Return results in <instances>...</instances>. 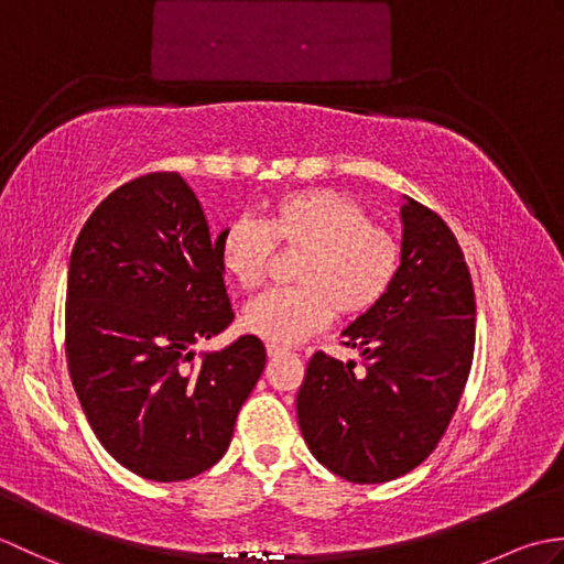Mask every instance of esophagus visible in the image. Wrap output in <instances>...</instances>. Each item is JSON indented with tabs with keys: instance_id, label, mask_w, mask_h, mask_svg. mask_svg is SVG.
Returning <instances> with one entry per match:
<instances>
[{
	"instance_id": "obj_1",
	"label": "esophagus",
	"mask_w": 564,
	"mask_h": 564,
	"mask_svg": "<svg viewBox=\"0 0 564 564\" xmlns=\"http://www.w3.org/2000/svg\"><path fill=\"white\" fill-rule=\"evenodd\" d=\"M267 354H269V358H279V356H283V354H289L283 349V346H275V344H267Z\"/></svg>"
}]
</instances>
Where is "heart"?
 <instances>
[{"label": "heart", "mask_w": 564, "mask_h": 564, "mask_svg": "<svg viewBox=\"0 0 564 564\" xmlns=\"http://www.w3.org/2000/svg\"><path fill=\"white\" fill-rule=\"evenodd\" d=\"M273 247L301 251L293 261V289L254 297L242 327L271 344H301L325 329L334 315L358 317L373 310L400 271V239L373 223L366 206L334 188L285 194L261 223L239 218L218 235V259L227 279L251 291L263 283Z\"/></svg>", "instance_id": "heart-1"}]
</instances>
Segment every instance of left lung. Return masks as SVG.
<instances>
[{"label": "left lung", "instance_id": "1", "mask_svg": "<svg viewBox=\"0 0 564 564\" xmlns=\"http://www.w3.org/2000/svg\"><path fill=\"white\" fill-rule=\"evenodd\" d=\"M400 215V271L386 297L341 332L366 370L317 351L295 400L307 448L356 485L390 482L429 458L473 366L475 291L458 239L410 196Z\"/></svg>", "mask_w": 564, "mask_h": 564}]
</instances>
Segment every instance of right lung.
<instances>
[{"label":"right lung","instance_id":"add662e5","mask_svg":"<svg viewBox=\"0 0 564 564\" xmlns=\"http://www.w3.org/2000/svg\"><path fill=\"white\" fill-rule=\"evenodd\" d=\"M194 191L176 172L118 186L72 249L65 354L94 434L145 480L178 482L218 463L267 366L245 334L194 361L235 319Z\"/></svg>","mask_w":564,"mask_h":564}]
</instances>
